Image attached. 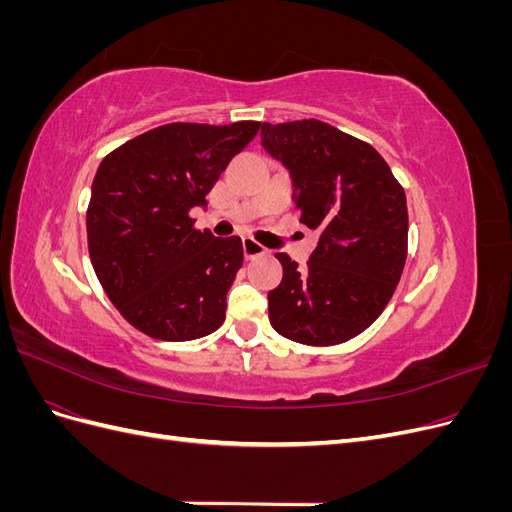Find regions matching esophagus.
<instances>
[{"instance_id":"obj_1","label":"esophagus","mask_w":512,"mask_h":512,"mask_svg":"<svg viewBox=\"0 0 512 512\" xmlns=\"http://www.w3.org/2000/svg\"><path fill=\"white\" fill-rule=\"evenodd\" d=\"M243 254H245V258H256V256L267 254V247L260 245L258 241H254L250 237H245L243 239Z\"/></svg>"}]
</instances>
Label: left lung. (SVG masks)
<instances>
[{
  "label": "left lung",
  "instance_id": "8db88e82",
  "mask_svg": "<svg viewBox=\"0 0 512 512\" xmlns=\"http://www.w3.org/2000/svg\"><path fill=\"white\" fill-rule=\"evenodd\" d=\"M260 145L290 173L301 222L320 232L305 267L277 254L271 327L305 346L348 342L382 314L404 271V188L374 147L318 119L262 123Z\"/></svg>",
  "mask_w": 512,
  "mask_h": 512
}]
</instances>
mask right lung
I'll use <instances>...</instances> for the list:
<instances>
[{
    "mask_svg": "<svg viewBox=\"0 0 512 512\" xmlns=\"http://www.w3.org/2000/svg\"><path fill=\"white\" fill-rule=\"evenodd\" d=\"M258 121L166 123L102 160L87 209L89 258L108 299L132 327L164 342L213 333L243 265L239 237L196 230L190 211Z\"/></svg>",
    "mask_w": 512,
    "mask_h": 512,
    "instance_id": "right-lung-1",
    "label": "right lung"
}]
</instances>
